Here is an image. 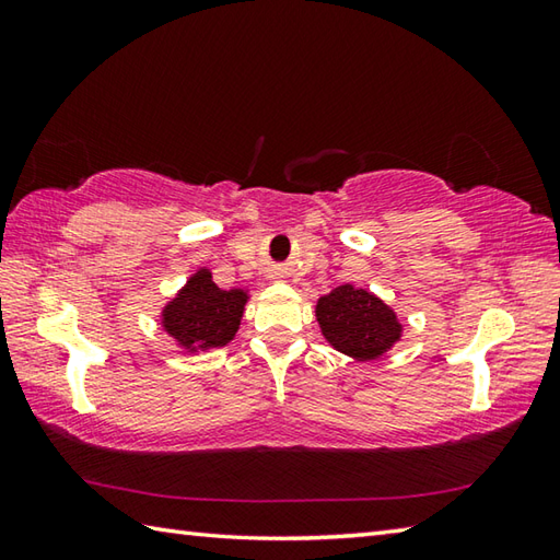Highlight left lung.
Segmentation results:
<instances>
[{"label":"left lung","instance_id":"left-lung-1","mask_svg":"<svg viewBox=\"0 0 560 560\" xmlns=\"http://www.w3.org/2000/svg\"><path fill=\"white\" fill-rule=\"evenodd\" d=\"M315 319L329 347L353 361L383 359L404 337L395 307L353 283H343L317 299Z\"/></svg>","mask_w":560,"mask_h":560}]
</instances>
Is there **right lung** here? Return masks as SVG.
Returning <instances> with one entry per match:
<instances>
[{
	"mask_svg": "<svg viewBox=\"0 0 560 560\" xmlns=\"http://www.w3.org/2000/svg\"><path fill=\"white\" fill-rule=\"evenodd\" d=\"M247 301V289L223 291L213 283L211 269L199 267L161 307V329L180 353H209L235 339Z\"/></svg>",
	"mask_w": 560,
	"mask_h": 560,
	"instance_id": "add662e5",
	"label": "right lung"
}]
</instances>
